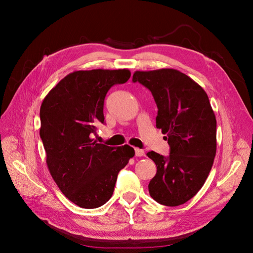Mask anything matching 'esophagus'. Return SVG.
Instances as JSON below:
<instances>
[{
  "instance_id": "34e87169",
  "label": "esophagus",
  "mask_w": 253,
  "mask_h": 253,
  "mask_svg": "<svg viewBox=\"0 0 253 253\" xmlns=\"http://www.w3.org/2000/svg\"><path fill=\"white\" fill-rule=\"evenodd\" d=\"M135 155L137 157H141V156H144V151L143 150H140V149H135Z\"/></svg>"
}]
</instances>
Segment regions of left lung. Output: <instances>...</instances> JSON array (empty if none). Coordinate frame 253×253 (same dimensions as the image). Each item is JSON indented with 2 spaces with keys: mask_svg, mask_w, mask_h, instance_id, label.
Returning <instances> with one entry per match:
<instances>
[{
  "mask_svg": "<svg viewBox=\"0 0 253 253\" xmlns=\"http://www.w3.org/2000/svg\"><path fill=\"white\" fill-rule=\"evenodd\" d=\"M151 90L157 105L156 127L167 135L170 155L148 153L157 167L149 183L153 200L176 207L191 200L208 177L216 154V119L204 88L173 68L133 75Z\"/></svg>",
  "mask_w": 253,
  "mask_h": 253,
  "instance_id": "left-lung-1",
  "label": "left lung"
}]
</instances>
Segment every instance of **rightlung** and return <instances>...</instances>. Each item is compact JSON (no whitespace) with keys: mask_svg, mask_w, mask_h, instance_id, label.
<instances>
[{"mask_svg":"<svg viewBox=\"0 0 253 253\" xmlns=\"http://www.w3.org/2000/svg\"><path fill=\"white\" fill-rule=\"evenodd\" d=\"M128 70H91L68 74L44 98L40 137L51 177L68 200L84 209L98 208L113 195L117 175L135 151L113 148L91 138L104 124L109 89L126 83Z\"/></svg>","mask_w":253,"mask_h":253,"instance_id":"1","label":"right lung"}]
</instances>
